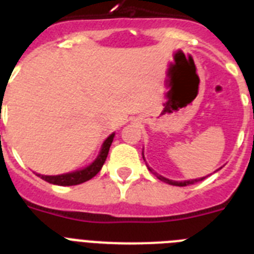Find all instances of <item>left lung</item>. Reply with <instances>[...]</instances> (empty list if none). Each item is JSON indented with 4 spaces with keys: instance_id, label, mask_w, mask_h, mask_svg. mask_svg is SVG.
I'll return each mask as SVG.
<instances>
[{
    "instance_id": "left-lung-1",
    "label": "left lung",
    "mask_w": 254,
    "mask_h": 254,
    "mask_svg": "<svg viewBox=\"0 0 254 254\" xmlns=\"http://www.w3.org/2000/svg\"><path fill=\"white\" fill-rule=\"evenodd\" d=\"M144 159V157H143ZM148 169H150V168H148ZM151 172H152L153 174H155V176L157 177V178H159L160 181H163V182H165V183H169V185H173V186H181V187H183V186H187V185H192V183H195V182H199V181H203V180H205V177H203V178H199V180H191V181H182V182H178V181H172V180H168V178H165V177H163V176H159V174L157 173H155V172H153L152 169H150Z\"/></svg>"
}]
</instances>
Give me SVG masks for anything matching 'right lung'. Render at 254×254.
Wrapping results in <instances>:
<instances>
[{
    "label": "right lung",
    "instance_id": "add662e5",
    "mask_svg": "<svg viewBox=\"0 0 254 254\" xmlns=\"http://www.w3.org/2000/svg\"><path fill=\"white\" fill-rule=\"evenodd\" d=\"M114 137L115 134H111L110 137L104 140L101 152H99L97 159L94 160V163H91L89 167L81 170H76V172H72V173L59 174V176H42V174H37V176L41 177L42 180L46 181V182L58 185V186H74V185H80V183H84L86 181L91 180L93 177L97 176L98 172L103 167L104 161L107 159L110 147L112 144V140H114Z\"/></svg>",
    "mask_w": 254,
    "mask_h": 254
}]
</instances>
